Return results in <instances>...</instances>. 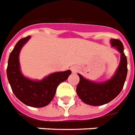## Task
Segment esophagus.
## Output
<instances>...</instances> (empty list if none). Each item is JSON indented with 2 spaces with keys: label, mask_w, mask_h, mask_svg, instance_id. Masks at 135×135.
Here are the masks:
<instances>
[{
  "label": "esophagus",
  "mask_w": 135,
  "mask_h": 135,
  "mask_svg": "<svg viewBox=\"0 0 135 135\" xmlns=\"http://www.w3.org/2000/svg\"><path fill=\"white\" fill-rule=\"evenodd\" d=\"M72 71L73 73H75L76 71H77V69H76L75 68H72Z\"/></svg>",
  "instance_id": "esophagus-1"
}]
</instances>
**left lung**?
Wrapping results in <instances>:
<instances>
[{"mask_svg": "<svg viewBox=\"0 0 135 135\" xmlns=\"http://www.w3.org/2000/svg\"><path fill=\"white\" fill-rule=\"evenodd\" d=\"M112 46L121 53V62L114 76L109 81L96 84L89 81L78 74L80 81L76 92L84 103L90 105H103L110 102L118 96L124 87L127 75V60L124 53V46L120 40H111Z\"/></svg>", "mask_w": 135, "mask_h": 135, "instance_id": "8db88e82", "label": "left lung"}]
</instances>
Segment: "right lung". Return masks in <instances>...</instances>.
Wrapping results in <instances>:
<instances>
[{"mask_svg": "<svg viewBox=\"0 0 135 135\" xmlns=\"http://www.w3.org/2000/svg\"><path fill=\"white\" fill-rule=\"evenodd\" d=\"M30 36L20 39L9 55L6 69L7 78L14 95L24 104L34 108L46 106L54 98L57 88L68 79L71 71L54 73L42 81H35L24 77L20 72L19 54Z\"/></svg>", "mask_w": 135, "mask_h": 135, "instance_id": "right-lung-1", "label": "right lung"}]
</instances>
